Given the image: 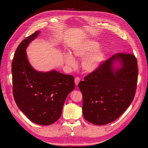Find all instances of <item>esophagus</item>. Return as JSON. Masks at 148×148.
I'll use <instances>...</instances> for the list:
<instances>
[{"label":"esophagus","mask_w":148,"mask_h":148,"mask_svg":"<svg viewBox=\"0 0 148 148\" xmlns=\"http://www.w3.org/2000/svg\"><path fill=\"white\" fill-rule=\"evenodd\" d=\"M79 82H80V78H79V77H75V85L77 86Z\"/></svg>","instance_id":"obj_1"}]
</instances>
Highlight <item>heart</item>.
<instances>
[{
  "label": "heart",
  "mask_w": 148,
  "mask_h": 148,
  "mask_svg": "<svg viewBox=\"0 0 148 148\" xmlns=\"http://www.w3.org/2000/svg\"><path fill=\"white\" fill-rule=\"evenodd\" d=\"M99 44L95 40H87L74 49V54L79 58H83L82 62V68L85 71L91 72L95 70L100 65L104 58V52L101 50H97L99 47ZM65 61L67 65L71 67L76 66L74 57L71 54H67L65 56Z\"/></svg>",
  "instance_id": "1"
}]
</instances>
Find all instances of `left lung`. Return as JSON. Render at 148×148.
<instances>
[{
	"label": "left lung",
	"mask_w": 148,
	"mask_h": 148,
	"mask_svg": "<svg viewBox=\"0 0 148 148\" xmlns=\"http://www.w3.org/2000/svg\"><path fill=\"white\" fill-rule=\"evenodd\" d=\"M121 66L114 70L113 62ZM138 76L134 55L117 53L100 64L79 83L82 94V112L88 122L105 125L116 120L134 99Z\"/></svg>",
	"instance_id": "left-lung-1"
}]
</instances>
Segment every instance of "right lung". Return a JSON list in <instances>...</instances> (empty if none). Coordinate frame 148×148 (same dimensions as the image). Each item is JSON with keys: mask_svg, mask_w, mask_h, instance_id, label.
Listing matches in <instances>:
<instances>
[{"mask_svg": "<svg viewBox=\"0 0 148 148\" xmlns=\"http://www.w3.org/2000/svg\"><path fill=\"white\" fill-rule=\"evenodd\" d=\"M40 33L36 31L18 45L12 63V92L21 111L37 124H52L61 116L66 97L75 88L72 75L56 71H37L30 65L25 49Z\"/></svg>", "mask_w": 148, "mask_h": 148, "instance_id": "add662e5", "label": "right lung"}]
</instances>
